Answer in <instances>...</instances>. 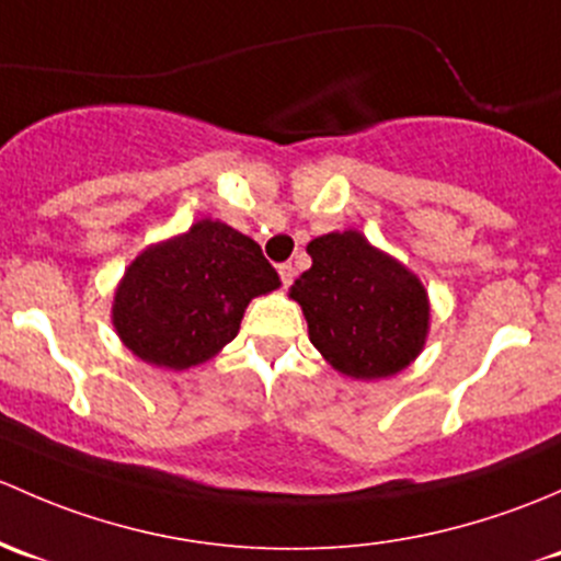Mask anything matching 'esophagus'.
<instances>
[{"label":"esophagus","mask_w":561,"mask_h":561,"mask_svg":"<svg viewBox=\"0 0 561 561\" xmlns=\"http://www.w3.org/2000/svg\"><path fill=\"white\" fill-rule=\"evenodd\" d=\"M278 275H280L283 286L288 288L294 283V275H297V270H294L291 262H283V264H278Z\"/></svg>","instance_id":"esophagus-1"}]
</instances>
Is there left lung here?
<instances>
[{"label": "left lung", "mask_w": 561, "mask_h": 561, "mask_svg": "<svg viewBox=\"0 0 561 561\" xmlns=\"http://www.w3.org/2000/svg\"><path fill=\"white\" fill-rule=\"evenodd\" d=\"M313 267L291 297L302 305L310 343L343 375L400 373L424 348L430 302L415 275L375 251L359 232H332L308 245Z\"/></svg>", "instance_id": "1"}]
</instances>
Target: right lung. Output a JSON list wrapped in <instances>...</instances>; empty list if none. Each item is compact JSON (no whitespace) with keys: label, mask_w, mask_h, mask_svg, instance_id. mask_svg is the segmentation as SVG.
Segmentation results:
<instances>
[{"label":"right lung","mask_w":561,"mask_h":561,"mask_svg":"<svg viewBox=\"0 0 561 561\" xmlns=\"http://www.w3.org/2000/svg\"><path fill=\"white\" fill-rule=\"evenodd\" d=\"M278 286L256 242L205 218L131 262L115 291L113 323L142 362L186 369L232 343L248 302Z\"/></svg>","instance_id":"add662e5"}]
</instances>
